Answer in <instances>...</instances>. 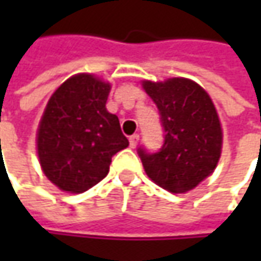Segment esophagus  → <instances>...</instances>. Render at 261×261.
<instances>
[{
	"label": "esophagus",
	"mask_w": 261,
	"mask_h": 261,
	"mask_svg": "<svg viewBox=\"0 0 261 261\" xmlns=\"http://www.w3.org/2000/svg\"><path fill=\"white\" fill-rule=\"evenodd\" d=\"M138 142H139V135L138 134H135V135H132L129 138V145H130V148H135L138 145Z\"/></svg>",
	"instance_id": "1"
}]
</instances>
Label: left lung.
I'll use <instances>...</instances> for the list:
<instances>
[{
    "instance_id": "8db88e82",
    "label": "left lung",
    "mask_w": 261,
    "mask_h": 261,
    "mask_svg": "<svg viewBox=\"0 0 261 261\" xmlns=\"http://www.w3.org/2000/svg\"><path fill=\"white\" fill-rule=\"evenodd\" d=\"M161 116L164 142L158 152L139 148L148 177L171 193H185L214 173L222 149V127L209 94L187 78L144 81Z\"/></svg>"
}]
</instances>
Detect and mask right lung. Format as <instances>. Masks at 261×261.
<instances>
[{
	"label": "right lung",
	"mask_w": 261,
	"mask_h": 261,
	"mask_svg": "<svg viewBox=\"0 0 261 261\" xmlns=\"http://www.w3.org/2000/svg\"><path fill=\"white\" fill-rule=\"evenodd\" d=\"M110 84L91 74L66 80L46 105L37 129V155L61 190L83 193L109 173L112 156L129 141L106 109Z\"/></svg>",
	"instance_id": "right-lung-1"
}]
</instances>
